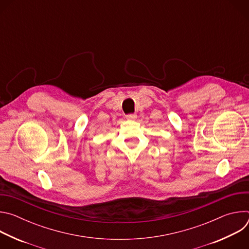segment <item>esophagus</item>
<instances>
[{
	"mask_svg": "<svg viewBox=\"0 0 249 249\" xmlns=\"http://www.w3.org/2000/svg\"><path fill=\"white\" fill-rule=\"evenodd\" d=\"M136 118H137V115L136 114H128V115H126V119L127 120H136Z\"/></svg>",
	"mask_w": 249,
	"mask_h": 249,
	"instance_id": "esophagus-1",
	"label": "esophagus"
}]
</instances>
